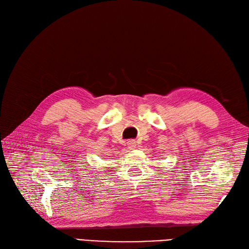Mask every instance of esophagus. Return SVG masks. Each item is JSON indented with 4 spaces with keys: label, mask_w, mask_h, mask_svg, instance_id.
Segmentation results:
<instances>
[{
    "label": "esophagus",
    "mask_w": 249,
    "mask_h": 249,
    "mask_svg": "<svg viewBox=\"0 0 249 249\" xmlns=\"http://www.w3.org/2000/svg\"><path fill=\"white\" fill-rule=\"evenodd\" d=\"M127 147H129V149H134L135 147H136V142H135V140H127Z\"/></svg>",
    "instance_id": "34e87169"
}]
</instances>
